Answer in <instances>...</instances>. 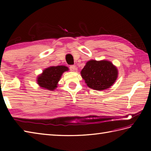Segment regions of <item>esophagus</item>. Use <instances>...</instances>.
Segmentation results:
<instances>
[{
  "label": "esophagus",
  "instance_id": "obj_1",
  "mask_svg": "<svg viewBox=\"0 0 151 151\" xmlns=\"http://www.w3.org/2000/svg\"><path fill=\"white\" fill-rule=\"evenodd\" d=\"M69 69H70V70H71V71H75L76 69L75 65H70L69 67Z\"/></svg>",
  "mask_w": 151,
  "mask_h": 151
}]
</instances>
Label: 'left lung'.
<instances>
[{
    "label": "left lung",
    "mask_w": 151,
    "mask_h": 151,
    "mask_svg": "<svg viewBox=\"0 0 151 151\" xmlns=\"http://www.w3.org/2000/svg\"><path fill=\"white\" fill-rule=\"evenodd\" d=\"M81 74L89 88L102 91L114 84L118 76V70L110 61L92 60L86 63Z\"/></svg>",
    "instance_id": "1"
}]
</instances>
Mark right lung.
I'll return each mask as SVG.
<instances>
[{
    "mask_svg": "<svg viewBox=\"0 0 151 151\" xmlns=\"http://www.w3.org/2000/svg\"><path fill=\"white\" fill-rule=\"evenodd\" d=\"M68 70V67L64 65L48 67L37 76V84L43 89L53 91L57 88L62 74Z\"/></svg>",
    "mask_w": 151,
    "mask_h": 151,
    "instance_id": "add662e5",
    "label": "right lung"
}]
</instances>
